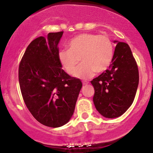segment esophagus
I'll list each match as a JSON object with an SVG mask.
<instances>
[{
    "mask_svg": "<svg viewBox=\"0 0 153 153\" xmlns=\"http://www.w3.org/2000/svg\"><path fill=\"white\" fill-rule=\"evenodd\" d=\"M87 84H88V81H83V85H86Z\"/></svg>",
    "mask_w": 153,
    "mask_h": 153,
    "instance_id": "34e87169",
    "label": "esophagus"
}]
</instances>
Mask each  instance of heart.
I'll return each instance as SVG.
<instances>
[{
  "mask_svg": "<svg viewBox=\"0 0 153 153\" xmlns=\"http://www.w3.org/2000/svg\"><path fill=\"white\" fill-rule=\"evenodd\" d=\"M68 45L70 50L62 49L58 52V59L69 74L73 75L75 72V76L88 79L95 72H105L111 65L114 49L108 35L82 33L71 39ZM80 59L82 63L76 71Z\"/></svg>",
  "mask_w": 153,
  "mask_h": 153,
  "instance_id": "obj_1",
  "label": "heart"
}]
</instances>
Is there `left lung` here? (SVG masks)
<instances>
[{
  "instance_id": "1",
  "label": "left lung",
  "mask_w": 153,
  "mask_h": 153,
  "mask_svg": "<svg viewBox=\"0 0 153 153\" xmlns=\"http://www.w3.org/2000/svg\"><path fill=\"white\" fill-rule=\"evenodd\" d=\"M139 80V69L130 47L118 42L111 65L91 81L95 88L93 102L100 114L108 118L124 114L133 103Z\"/></svg>"
}]
</instances>
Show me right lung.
<instances>
[{
    "mask_svg": "<svg viewBox=\"0 0 153 153\" xmlns=\"http://www.w3.org/2000/svg\"><path fill=\"white\" fill-rule=\"evenodd\" d=\"M63 31L49 33L28 46L19 66V81L25 104L45 126L58 127L70 120L82 83L61 68L58 42Z\"/></svg>",
    "mask_w": 153,
    "mask_h": 153,
    "instance_id": "right-lung-1",
    "label": "right lung"
}]
</instances>
